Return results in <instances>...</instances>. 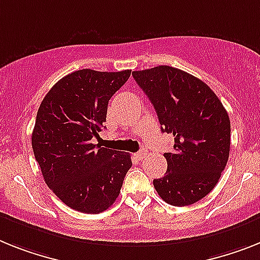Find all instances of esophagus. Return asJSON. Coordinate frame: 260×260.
I'll list each match as a JSON object with an SVG mask.
<instances>
[{
	"instance_id": "obj_1",
	"label": "esophagus",
	"mask_w": 260,
	"mask_h": 260,
	"mask_svg": "<svg viewBox=\"0 0 260 260\" xmlns=\"http://www.w3.org/2000/svg\"><path fill=\"white\" fill-rule=\"evenodd\" d=\"M145 154H147V153H145V150L141 149V150H139V152H137L136 157H137V158H140V160H141V158H144V157H145Z\"/></svg>"
}]
</instances>
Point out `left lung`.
<instances>
[{
	"instance_id": "8db88e82",
	"label": "left lung",
	"mask_w": 260,
	"mask_h": 260,
	"mask_svg": "<svg viewBox=\"0 0 260 260\" xmlns=\"http://www.w3.org/2000/svg\"><path fill=\"white\" fill-rule=\"evenodd\" d=\"M153 104L161 131L174 137L164 153V177L153 180L167 204L187 206L208 196L221 178L230 153V119L208 84L182 70L157 66L132 73Z\"/></svg>"
}]
</instances>
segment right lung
<instances>
[{
    "instance_id": "right-lung-1",
    "label": "right lung",
    "mask_w": 260,
    "mask_h": 260,
    "mask_svg": "<svg viewBox=\"0 0 260 260\" xmlns=\"http://www.w3.org/2000/svg\"><path fill=\"white\" fill-rule=\"evenodd\" d=\"M129 75L131 70H78L58 80L39 106L32 152L47 186L74 210H107L132 167L129 153L92 143L102 132L108 102Z\"/></svg>"
}]
</instances>
